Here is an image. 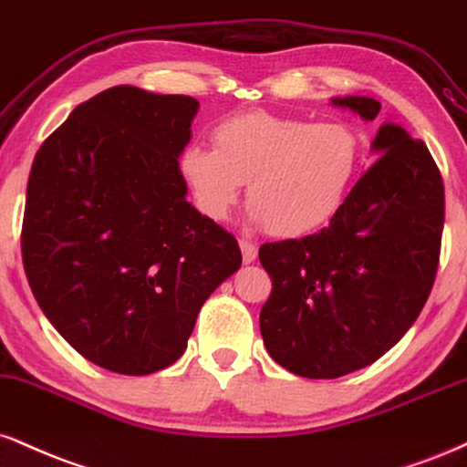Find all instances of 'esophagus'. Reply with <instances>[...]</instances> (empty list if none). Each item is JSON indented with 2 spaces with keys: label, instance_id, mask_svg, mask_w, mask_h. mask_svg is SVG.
<instances>
[{
  "label": "esophagus",
  "instance_id": "esophagus-1",
  "mask_svg": "<svg viewBox=\"0 0 467 467\" xmlns=\"http://www.w3.org/2000/svg\"><path fill=\"white\" fill-rule=\"evenodd\" d=\"M239 248H241V256H244V263H254L256 261V245L248 239H239Z\"/></svg>",
  "mask_w": 467,
  "mask_h": 467
}]
</instances>
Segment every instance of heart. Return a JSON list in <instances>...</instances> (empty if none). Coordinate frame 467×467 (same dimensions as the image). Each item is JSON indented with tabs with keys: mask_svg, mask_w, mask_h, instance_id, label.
<instances>
[{
	"mask_svg": "<svg viewBox=\"0 0 467 467\" xmlns=\"http://www.w3.org/2000/svg\"><path fill=\"white\" fill-rule=\"evenodd\" d=\"M213 145H189L180 156L198 209L222 222L248 182L252 222L283 239L328 223L361 162V141L348 123H313L267 110L222 119L213 128Z\"/></svg>",
	"mask_w": 467,
	"mask_h": 467,
	"instance_id": "heart-1",
	"label": "heart"
}]
</instances>
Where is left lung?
Segmentation results:
<instances>
[{
    "instance_id": "1",
    "label": "left lung",
    "mask_w": 467,
    "mask_h": 467,
    "mask_svg": "<svg viewBox=\"0 0 467 467\" xmlns=\"http://www.w3.org/2000/svg\"><path fill=\"white\" fill-rule=\"evenodd\" d=\"M374 121L380 102L335 98ZM379 161L326 228L265 244L272 294L261 308L269 357L305 379H339L394 348L429 300L440 265L443 180L429 148L383 123Z\"/></svg>"
}]
</instances>
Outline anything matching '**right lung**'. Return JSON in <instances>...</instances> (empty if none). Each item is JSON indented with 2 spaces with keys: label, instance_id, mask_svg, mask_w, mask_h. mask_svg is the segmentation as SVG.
<instances>
[{
  "label": "right lung",
  "instance_id": "obj_1",
  "mask_svg": "<svg viewBox=\"0 0 467 467\" xmlns=\"http://www.w3.org/2000/svg\"><path fill=\"white\" fill-rule=\"evenodd\" d=\"M198 106L189 95L106 88L32 162L27 283L69 346L110 372L176 363L206 297L241 267L237 239L184 198L178 156Z\"/></svg>",
  "mask_w": 467,
  "mask_h": 467
}]
</instances>
